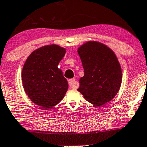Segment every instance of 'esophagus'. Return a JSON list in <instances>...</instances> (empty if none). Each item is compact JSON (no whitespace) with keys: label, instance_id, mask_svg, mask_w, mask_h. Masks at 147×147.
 <instances>
[{"label":"esophagus","instance_id":"34e87169","mask_svg":"<svg viewBox=\"0 0 147 147\" xmlns=\"http://www.w3.org/2000/svg\"><path fill=\"white\" fill-rule=\"evenodd\" d=\"M68 83H69V86H70V87L71 88L75 89V88H77V87H78V85H77V84L76 83L75 79H69Z\"/></svg>","mask_w":147,"mask_h":147}]
</instances>
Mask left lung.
<instances>
[{"label": "left lung", "instance_id": "1", "mask_svg": "<svg viewBox=\"0 0 147 147\" xmlns=\"http://www.w3.org/2000/svg\"><path fill=\"white\" fill-rule=\"evenodd\" d=\"M77 52L84 69L77 90L96 106L110 102L117 95L122 79V68L115 52L96 41L84 43Z\"/></svg>", "mask_w": 147, "mask_h": 147}]
</instances>
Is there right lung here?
I'll list each match as a JSON object with an SVG mask.
<instances>
[{
  "label": "right lung",
  "mask_w": 147,
  "mask_h": 147,
  "mask_svg": "<svg viewBox=\"0 0 147 147\" xmlns=\"http://www.w3.org/2000/svg\"><path fill=\"white\" fill-rule=\"evenodd\" d=\"M65 52L58 45H44L34 50L23 65L21 79L25 93L43 110L59 104L68 90V82L58 68Z\"/></svg>",
  "instance_id": "right-lung-1"
}]
</instances>
